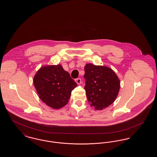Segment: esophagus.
I'll use <instances>...</instances> for the list:
<instances>
[{
	"instance_id": "1",
	"label": "esophagus",
	"mask_w": 157,
	"mask_h": 157,
	"mask_svg": "<svg viewBox=\"0 0 157 157\" xmlns=\"http://www.w3.org/2000/svg\"><path fill=\"white\" fill-rule=\"evenodd\" d=\"M75 82L77 83V84H78V85H79V84H81V78H77V79H75Z\"/></svg>"
}]
</instances>
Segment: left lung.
<instances>
[{
    "instance_id": "obj_1",
    "label": "left lung",
    "mask_w": 157,
    "mask_h": 157,
    "mask_svg": "<svg viewBox=\"0 0 157 157\" xmlns=\"http://www.w3.org/2000/svg\"><path fill=\"white\" fill-rule=\"evenodd\" d=\"M85 90L90 106L102 110L112 104L117 97L120 81L110 67L87 63L85 66Z\"/></svg>"
}]
</instances>
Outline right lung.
Returning <instances> with one entry per match:
<instances>
[{"mask_svg":"<svg viewBox=\"0 0 157 157\" xmlns=\"http://www.w3.org/2000/svg\"><path fill=\"white\" fill-rule=\"evenodd\" d=\"M33 84L42 101L55 109L67 104L77 86L61 65L42 67L33 78Z\"/></svg>","mask_w":157,"mask_h":157,"instance_id":"1","label":"right lung"}]
</instances>
